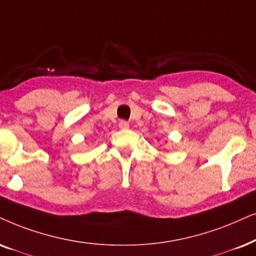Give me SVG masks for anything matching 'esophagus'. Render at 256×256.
<instances>
[{
	"mask_svg": "<svg viewBox=\"0 0 256 256\" xmlns=\"http://www.w3.org/2000/svg\"><path fill=\"white\" fill-rule=\"evenodd\" d=\"M118 127H120L121 129H128L129 128V124H128L127 121L121 120L120 122H118Z\"/></svg>",
	"mask_w": 256,
	"mask_h": 256,
	"instance_id": "1",
	"label": "esophagus"
}]
</instances>
